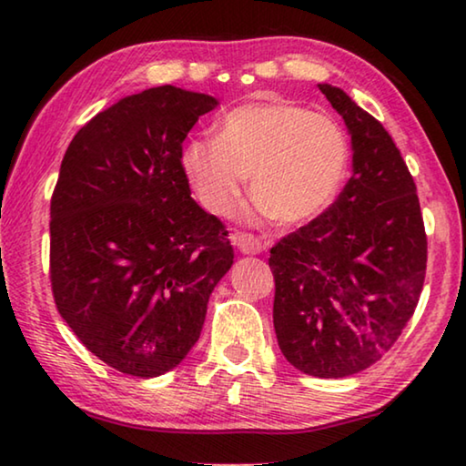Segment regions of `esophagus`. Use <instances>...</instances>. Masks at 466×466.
<instances>
[{"label": "esophagus", "instance_id": "34e87169", "mask_svg": "<svg viewBox=\"0 0 466 466\" xmlns=\"http://www.w3.org/2000/svg\"><path fill=\"white\" fill-rule=\"evenodd\" d=\"M230 240L234 247H238L242 255H258V252H263V242L257 238V236L252 234H244V232H236L230 236Z\"/></svg>", "mask_w": 466, "mask_h": 466}]
</instances>
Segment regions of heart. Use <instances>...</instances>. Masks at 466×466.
Returning <instances> with one entry per match:
<instances>
[{"label":"heart","mask_w":466,"mask_h":466,"mask_svg":"<svg viewBox=\"0 0 466 466\" xmlns=\"http://www.w3.org/2000/svg\"><path fill=\"white\" fill-rule=\"evenodd\" d=\"M350 144L333 116L291 102H257L230 110L216 137L183 147L180 167L199 201L218 216L232 214L247 175L255 209L281 224L322 214L343 183Z\"/></svg>","instance_id":"b5f03b06"}]
</instances>
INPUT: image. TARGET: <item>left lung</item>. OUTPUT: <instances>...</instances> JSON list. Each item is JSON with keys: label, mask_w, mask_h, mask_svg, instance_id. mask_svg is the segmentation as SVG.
<instances>
[{"label": "left lung", "mask_w": 466, "mask_h": 466, "mask_svg": "<svg viewBox=\"0 0 466 466\" xmlns=\"http://www.w3.org/2000/svg\"><path fill=\"white\" fill-rule=\"evenodd\" d=\"M319 88L350 131L353 175L327 211L271 248L273 327L299 372L343 378L376 364L413 317L428 238L389 131L341 88Z\"/></svg>", "instance_id": "8db88e82"}]
</instances>
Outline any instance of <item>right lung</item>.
Wrapping results in <instances>:
<instances>
[{"label":"right lung","instance_id":"1","mask_svg":"<svg viewBox=\"0 0 466 466\" xmlns=\"http://www.w3.org/2000/svg\"><path fill=\"white\" fill-rule=\"evenodd\" d=\"M214 96L131 94L76 133L51 197V288L98 360L154 378L187 358L234 263L228 230L191 197L183 141Z\"/></svg>","mask_w":466,"mask_h":466}]
</instances>
